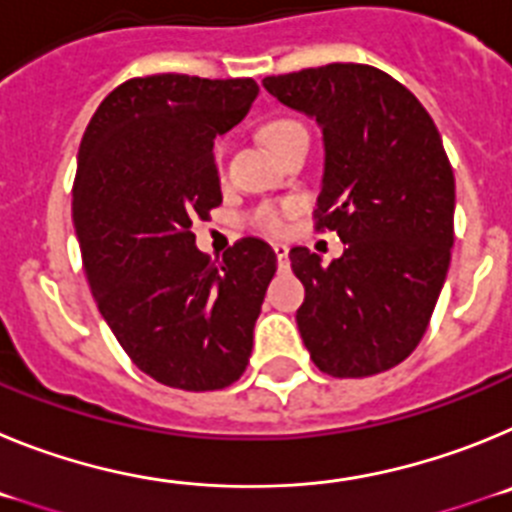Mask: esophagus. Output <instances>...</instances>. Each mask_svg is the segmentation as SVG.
Returning a JSON list of instances; mask_svg holds the SVG:
<instances>
[{"label": "esophagus", "instance_id": "esophagus-1", "mask_svg": "<svg viewBox=\"0 0 512 512\" xmlns=\"http://www.w3.org/2000/svg\"><path fill=\"white\" fill-rule=\"evenodd\" d=\"M274 253H277V261H279V266H287L289 248L284 246V243H274Z\"/></svg>", "mask_w": 512, "mask_h": 512}]
</instances>
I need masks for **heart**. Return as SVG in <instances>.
I'll return each mask as SVG.
<instances>
[{
	"instance_id": "1",
	"label": "heart",
	"mask_w": 512,
	"mask_h": 512,
	"mask_svg": "<svg viewBox=\"0 0 512 512\" xmlns=\"http://www.w3.org/2000/svg\"><path fill=\"white\" fill-rule=\"evenodd\" d=\"M305 133L297 120H289V117H279V120H271L266 122L264 128H261V140H264L266 146L271 148L274 153L282 151L287 146L289 140L297 138V135ZM223 158H225V146L223 143H217L215 148V161L217 166H223ZM297 212V202H279V205H261L251 212V223L253 228L264 230V233L271 235H279L284 233L287 228V220Z\"/></svg>"
}]
</instances>
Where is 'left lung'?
Wrapping results in <instances>:
<instances>
[{
	"instance_id": "obj_1",
	"label": "left lung",
	"mask_w": 512,
	"mask_h": 512,
	"mask_svg": "<svg viewBox=\"0 0 512 512\" xmlns=\"http://www.w3.org/2000/svg\"><path fill=\"white\" fill-rule=\"evenodd\" d=\"M266 92L323 128L315 230L343 256L289 251L305 284L297 328L330 377H372L408 359L431 323L454 246V171L410 89L366 63L266 76Z\"/></svg>"
}]
</instances>
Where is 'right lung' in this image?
Here are the masks:
<instances>
[{
	"mask_svg": "<svg viewBox=\"0 0 512 512\" xmlns=\"http://www.w3.org/2000/svg\"><path fill=\"white\" fill-rule=\"evenodd\" d=\"M256 94L253 79H130L81 138L74 228L89 289L133 364L176 390L241 379L277 271L259 238H241L215 264L192 233L223 202L212 140L248 115Z\"/></svg>",
	"mask_w": 512,
	"mask_h": 512,
	"instance_id": "1",
	"label": "right lung"
}]
</instances>
